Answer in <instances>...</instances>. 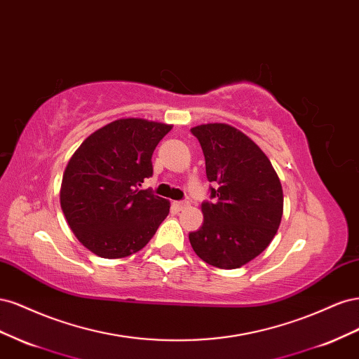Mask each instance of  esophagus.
<instances>
[{
    "mask_svg": "<svg viewBox=\"0 0 359 359\" xmlns=\"http://www.w3.org/2000/svg\"><path fill=\"white\" fill-rule=\"evenodd\" d=\"M189 202H186V201H180V202H173V206H175V208L178 210V211H182V210H186V208H189Z\"/></svg>",
    "mask_w": 359,
    "mask_h": 359,
    "instance_id": "1",
    "label": "esophagus"
}]
</instances>
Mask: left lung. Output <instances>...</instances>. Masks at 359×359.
I'll use <instances>...</instances> for the list:
<instances>
[{"label":"left lung","mask_w":359,"mask_h":359,"mask_svg":"<svg viewBox=\"0 0 359 359\" xmlns=\"http://www.w3.org/2000/svg\"><path fill=\"white\" fill-rule=\"evenodd\" d=\"M205 156L212 202L202 203L203 223L189 233L203 262L240 268L273 241L283 215V189L269 158L240 130L210 123L191 128Z\"/></svg>","instance_id":"1"}]
</instances>
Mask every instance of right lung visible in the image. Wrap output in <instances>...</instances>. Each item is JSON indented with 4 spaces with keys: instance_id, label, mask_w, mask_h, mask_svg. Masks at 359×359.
Masks as SVG:
<instances>
[{
    "instance_id": "right-lung-1",
    "label": "right lung",
    "mask_w": 359,
    "mask_h": 359,
    "mask_svg": "<svg viewBox=\"0 0 359 359\" xmlns=\"http://www.w3.org/2000/svg\"><path fill=\"white\" fill-rule=\"evenodd\" d=\"M170 124L121 118L86 137L64 170L60 202L79 243L104 259L142 250L169 214V201L139 190Z\"/></svg>"
}]
</instances>
